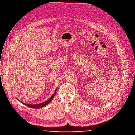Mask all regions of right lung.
Segmentation results:
<instances>
[{
  "label": "right lung",
  "mask_w": 135,
  "mask_h": 135,
  "mask_svg": "<svg viewBox=\"0 0 135 135\" xmlns=\"http://www.w3.org/2000/svg\"><path fill=\"white\" fill-rule=\"evenodd\" d=\"M56 91H57V89H56L54 94L51 96V97H50L49 99H48L47 100H46V101H45V102H42V103H39V104H25V103H24L21 102V101L19 100L18 99V100H19L21 103H22V104H24L25 105H26V106H28V107H31V108H33V109H40V108H41V107H42L46 106V105L48 104L52 100V99L54 98V97L55 95H56Z\"/></svg>",
  "instance_id": "right-lung-1"
}]
</instances>
